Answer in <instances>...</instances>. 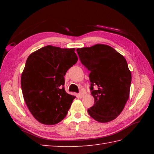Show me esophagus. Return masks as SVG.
<instances>
[{
  "label": "esophagus",
  "instance_id": "obj_1",
  "mask_svg": "<svg viewBox=\"0 0 154 154\" xmlns=\"http://www.w3.org/2000/svg\"><path fill=\"white\" fill-rule=\"evenodd\" d=\"M84 95H85V93L83 92H81V93H79V94H78V97H79V98L83 97Z\"/></svg>",
  "mask_w": 154,
  "mask_h": 154
}]
</instances>
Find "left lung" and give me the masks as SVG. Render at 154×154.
Here are the masks:
<instances>
[{
    "label": "left lung",
    "mask_w": 154,
    "mask_h": 154,
    "mask_svg": "<svg viewBox=\"0 0 154 154\" xmlns=\"http://www.w3.org/2000/svg\"><path fill=\"white\" fill-rule=\"evenodd\" d=\"M77 52L81 63L90 71V89L94 104L88 113L99 122L114 120L129 98L132 76L126 59L104 44L77 48Z\"/></svg>",
    "instance_id": "1"
}]
</instances>
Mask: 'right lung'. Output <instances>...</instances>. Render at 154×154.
<instances>
[{
    "instance_id": "add662e5",
    "label": "right lung",
    "mask_w": 154,
    "mask_h": 154,
    "mask_svg": "<svg viewBox=\"0 0 154 154\" xmlns=\"http://www.w3.org/2000/svg\"><path fill=\"white\" fill-rule=\"evenodd\" d=\"M75 48L47 45L29 55L21 76L26 104L39 122L54 125L66 116L75 96L64 89V76L77 63Z\"/></svg>"
}]
</instances>
